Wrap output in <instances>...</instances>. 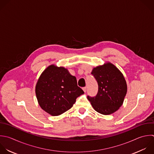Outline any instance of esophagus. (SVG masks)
<instances>
[{"label":"esophagus","mask_w":154,"mask_h":154,"mask_svg":"<svg viewBox=\"0 0 154 154\" xmlns=\"http://www.w3.org/2000/svg\"><path fill=\"white\" fill-rule=\"evenodd\" d=\"M82 90H83V91L85 93L86 92V91H87V88L85 87H83V88H82Z\"/></svg>","instance_id":"esophagus-1"}]
</instances>
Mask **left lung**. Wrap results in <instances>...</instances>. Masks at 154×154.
<instances>
[{
	"label": "left lung",
	"instance_id": "1",
	"mask_svg": "<svg viewBox=\"0 0 154 154\" xmlns=\"http://www.w3.org/2000/svg\"><path fill=\"white\" fill-rule=\"evenodd\" d=\"M91 74L98 84L96 96H87L95 111L109 115L117 111L122 105L127 92V84L122 72L112 63L93 68Z\"/></svg>",
	"mask_w": 154,
	"mask_h": 154
}]
</instances>
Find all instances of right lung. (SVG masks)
I'll return each mask as SVG.
<instances>
[{
    "mask_svg": "<svg viewBox=\"0 0 154 154\" xmlns=\"http://www.w3.org/2000/svg\"><path fill=\"white\" fill-rule=\"evenodd\" d=\"M84 93L78 86L75 76L67 69L54 64L50 65L42 72L35 86L39 105L53 116L70 109L76 98Z\"/></svg>",
    "mask_w": 154,
    "mask_h": 154,
    "instance_id": "obj_1",
    "label": "right lung"
}]
</instances>
